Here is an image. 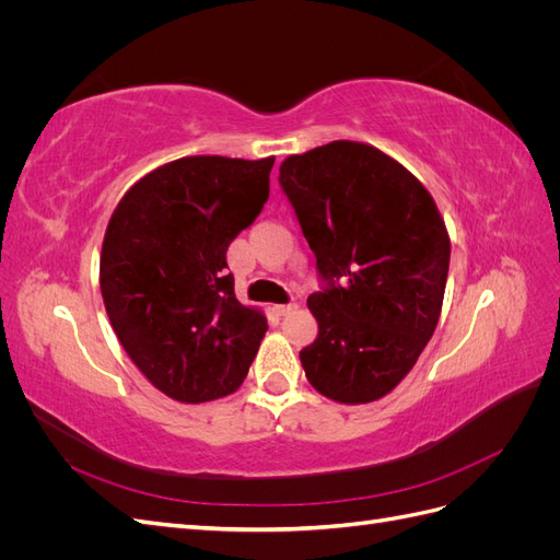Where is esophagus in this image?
Wrapping results in <instances>:
<instances>
[{
	"label": "esophagus",
	"mask_w": 560,
	"mask_h": 560,
	"mask_svg": "<svg viewBox=\"0 0 560 560\" xmlns=\"http://www.w3.org/2000/svg\"><path fill=\"white\" fill-rule=\"evenodd\" d=\"M296 308H299L296 303H284V306H276V313H278L280 317H284V315H292Z\"/></svg>",
	"instance_id": "esophagus-1"
}]
</instances>
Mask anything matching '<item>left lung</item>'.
<instances>
[{"label": "left lung", "instance_id": "8db88e82", "mask_svg": "<svg viewBox=\"0 0 560 560\" xmlns=\"http://www.w3.org/2000/svg\"><path fill=\"white\" fill-rule=\"evenodd\" d=\"M280 186L322 280L308 296L319 334L299 352L306 378L334 401H376L436 329L451 261L444 219L404 165L362 142L284 159Z\"/></svg>", "mask_w": 560, "mask_h": 560}]
</instances>
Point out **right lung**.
Returning a JSON list of instances; mask_svg holds the SVG:
<instances>
[{"label": "right lung", "mask_w": 560, "mask_h": 560, "mask_svg": "<svg viewBox=\"0 0 560 560\" xmlns=\"http://www.w3.org/2000/svg\"><path fill=\"white\" fill-rule=\"evenodd\" d=\"M273 163H165L130 186L109 219L100 254L109 322L135 366L177 401L235 393L268 329L235 299L226 249L264 210Z\"/></svg>", "instance_id": "1"}]
</instances>
